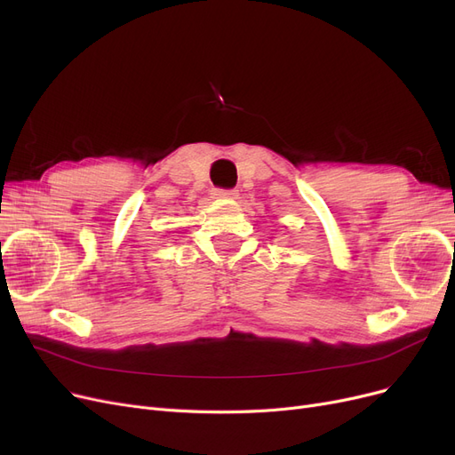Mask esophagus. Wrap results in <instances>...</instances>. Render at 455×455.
Instances as JSON below:
<instances>
[{
	"label": "esophagus",
	"instance_id": "34e87169",
	"mask_svg": "<svg viewBox=\"0 0 455 455\" xmlns=\"http://www.w3.org/2000/svg\"><path fill=\"white\" fill-rule=\"evenodd\" d=\"M213 199H238V191L235 189H213Z\"/></svg>",
	"mask_w": 455,
	"mask_h": 455
}]
</instances>
